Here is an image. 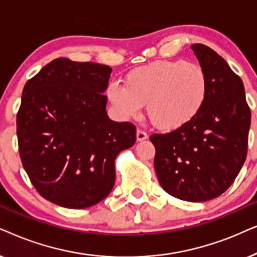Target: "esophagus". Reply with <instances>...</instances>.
<instances>
[{
    "instance_id": "1",
    "label": "esophagus",
    "mask_w": 257,
    "mask_h": 257,
    "mask_svg": "<svg viewBox=\"0 0 257 257\" xmlns=\"http://www.w3.org/2000/svg\"><path fill=\"white\" fill-rule=\"evenodd\" d=\"M136 139H138L139 142L145 141V140L148 139V135H147L146 132L141 131V129H138V132H136Z\"/></svg>"
}]
</instances>
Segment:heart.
I'll return each instance as SVG.
<instances>
[{"instance_id": "heart-1", "label": "heart", "mask_w": 257, "mask_h": 257, "mask_svg": "<svg viewBox=\"0 0 257 257\" xmlns=\"http://www.w3.org/2000/svg\"><path fill=\"white\" fill-rule=\"evenodd\" d=\"M107 97L122 118L138 117L147 104V116L156 129L174 132L194 121L208 95V76L186 60H161L132 70L124 85L110 82Z\"/></svg>"}]
</instances>
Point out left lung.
<instances>
[{"label":"left lung","instance_id":"1","mask_svg":"<svg viewBox=\"0 0 257 257\" xmlns=\"http://www.w3.org/2000/svg\"><path fill=\"white\" fill-rule=\"evenodd\" d=\"M190 48L208 76L206 103L189 124L150 141L161 187L180 200L204 202L223 194L243 166L250 108L243 82L220 55L204 44Z\"/></svg>","mask_w":257,"mask_h":257}]
</instances>
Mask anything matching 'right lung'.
<instances>
[{"mask_svg":"<svg viewBox=\"0 0 257 257\" xmlns=\"http://www.w3.org/2000/svg\"><path fill=\"white\" fill-rule=\"evenodd\" d=\"M111 68L56 59L27 82L17 112L21 161L41 196L82 209L115 183V159L136 142L131 122L108 117L103 93Z\"/></svg>","mask_w":257,"mask_h":257,"instance_id":"add662e5","label":"right lung"}]
</instances>
